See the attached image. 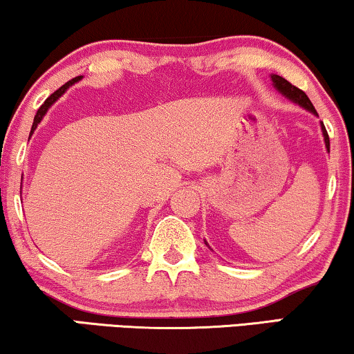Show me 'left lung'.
I'll use <instances>...</instances> for the list:
<instances>
[{"label":"left lung","mask_w":354,"mask_h":354,"mask_svg":"<svg viewBox=\"0 0 354 354\" xmlns=\"http://www.w3.org/2000/svg\"><path fill=\"white\" fill-rule=\"evenodd\" d=\"M271 80H272V84H274V88L277 89L279 93L282 94V96H286L287 99H290L292 102L298 104V106H301L303 109H306L308 112H311V113H315V115H317L316 109H315V106H313V104H311L310 97H308L306 94L303 93L300 88L293 86V84L288 83L286 78H282V77H279V75H274V73H272V75H271ZM321 129H322V136H324V142H326L327 152H330V141H328V134H327L326 127H324V123H322V122H321ZM205 243H207V242H205Z\"/></svg>","instance_id":"obj_1"}]
</instances>
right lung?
Returning a JSON list of instances; mask_svg holds the SVG:
<instances>
[{"label": "right lung", "instance_id": "add662e5", "mask_svg": "<svg viewBox=\"0 0 354 354\" xmlns=\"http://www.w3.org/2000/svg\"><path fill=\"white\" fill-rule=\"evenodd\" d=\"M82 78H83V77H75V78H73V80H71V82H67L66 84H62V86H61V88H59V89H57V91H54V93L51 94V96H49V97L46 99V101H44V102L41 104V107H39V109H38L37 115H35V118H33V125H32V131H30V136H32V134H33V131H35V129H37V127H38V123L43 120V117H44V115H46L48 109H49V107H51V106H53V104H54V102H56V101H57V99H59V97H61V96H62V94H64V93H66V91H67V89L72 86V84H75V83H77V82H80V80H82Z\"/></svg>", "mask_w": 354, "mask_h": 354}]
</instances>
